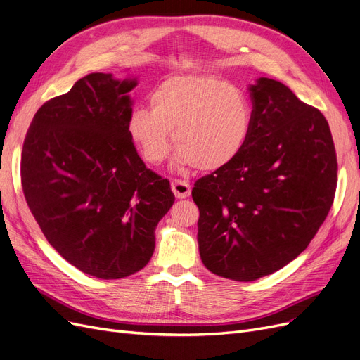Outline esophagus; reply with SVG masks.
Returning <instances> with one entry per match:
<instances>
[{
    "mask_svg": "<svg viewBox=\"0 0 360 360\" xmlns=\"http://www.w3.org/2000/svg\"><path fill=\"white\" fill-rule=\"evenodd\" d=\"M172 191L178 198H185L191 194V185L184 179H172Z\"/></svg>",
    "mask_w": 360,
    "mask_h": 360,
    "instance_id": "34e87169",
    "label": "esophagus"
}]
</instances>
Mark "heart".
<instances>
[{
  "label": "heart",
  "mask_w": 360,
  "mask_h": 360,
  "mask_svg": "<svg viewBox=\"0 0 360 360\" xmlns=\"http://www.w3.org/2000/svg\"><path fill=\"white\" fill-rule=\"evenodd\" d=\"M151 110L133 111L127 133L146 163H163L173 143L178 166L214 172L240 154L254 110L246 93L209 75H176L150 98Z\"/></svg>",
  "instance_id": "b5f03b06"
}]
</instances>
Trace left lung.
Wrapping results in <instances>:
<instances>
[{
  "label": "left lung",
  "mask_w": 360,
  "mask_h": 360,
  "mask_svg": "<svg viewBox=\"0 0 360 360\" xmlns=\"http://www.w3.org/2000/svg\"><path fill=\"white\" fill-rule=\"evenodd\" d=\"M249 91L254 122L243 150L191 193L205 267L237 282L281 270L309 246L334 203L338 170L321 111L271 78Z\"/></svg>",
  "instance_id": "obj_1"
}]
</instances>
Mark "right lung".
<instances>
[{
	"instance_id": "obj_1",
	"label": "right lung",
	"mask_w": 360,
	"mask_h": 360,
	"mask_svg": "<svg viewBox=\"0 0 360 360\" xmlns=\"http://www.w3.org/2000/svg\"><path fill=\"white\" fill-rule=\"evenodd\" d=\"M135 86L103 72L83 77L37 111L22 150L23 194L47 242L106 281L148 264L154 230L175 202L127 133Z\"/></svg>"
}]
</instances>
